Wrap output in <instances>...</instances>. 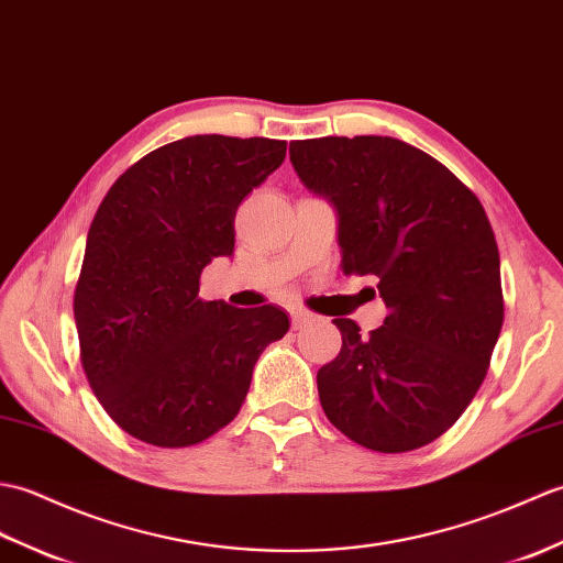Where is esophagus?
I'll return each mask as SVG.
<instances>
[{
  "label": "esophagus",
  "instance_id": "34e87169",
  "mask_svg": "<svg viewBox=\"0 0 563 563\" xmlns=\"http://www.w3.org/2000/svg\"><path fill=\"white\" fill-rule=\"evenodd\" d=\"M313 320V316L308 313V310H303V308H291V324H294V330H301V328H306V324Z\"/></svg>",
  "mask_w": 563,
  "mask_h": 563
}]
</instances>
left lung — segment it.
I'll use <instances>...</instances> for the list:
<instances>
[{
    "instance_id": "1",
    "label": "left lung",
    "mask_w": 563,
    "mask_h": 563,
    "mask_svg": "<svg viewBox=\"0 0 563 563\" xmlns=\"http://www.w3.org/2000/svg\"><path fill=\"white\" fill-rule=\"evenodd\" d=\"M289 154L336 209L342 272L376 277L390 310L368 336L334 320L342 352L318 371L320 405L368 451H417L467 409L501 334L492 223L451 170L393 136H320Z\"/></svg>"
}]
</instances>
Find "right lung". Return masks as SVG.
I'll list each match as a JSON object with an SVG mask.
<instances>
[{
    "label": "right lung",
    "instance_id": "add662e5",
    "mask_svg": "<svg viewBox=\"0 0 563 563\" xmlns=\"http://www.w3.org/2000/svg\"><path fill=\"white\" fill-rule=\"evenodd\" d=\"M284 156L265 136H185L136 161L98 207L74 320L91 390L134 439L185 448L227 427L260 354L289 332L274 306L199 298L202 269L233 255L235 209Z\"/></svg>",
    "mask_w": 563,
    "mask_h": 563
}]
</instances>
